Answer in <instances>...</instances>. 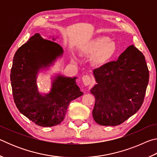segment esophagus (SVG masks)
<instances>
[{
	"mask_svg": "<svg viewBox=\"0 0 157 157\" xmlns=\"http://www.w3.org/2000/svg\"><path fill=\"white\" fill-rule=\"evenodd\" d=\"M82 80L83 84L85 85V86H88V85H90L91 84V78L89 75H84L82 76Z\"/></svg>",
	"mask_w": 157,
	"mask_h": 157,
	"instance_id": "1",
	"label": "esophagus"
}]
</instances>
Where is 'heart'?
Wrapping results in <instances>:
<instances>
[{
  "label": "heart",
  "mask_w": 157,
  "mask_h": 157,
  "mask_svg": "<svg viewBox=\"0 0 157 157\" xmlns=\"http://www.w3.org/2000/svg\"><path fill=\"white\" fill-rule=\"evenodd\" d=\"M116 52V44L105 36H99L85 44L82 48V54L93 55V63L102 66L110 60Z\"/></svg>",
  "instance_id": "b5f03b06"
}]
</instances>
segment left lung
Returning a JSON list of instances; mask_svg holds the SVG:
<instances>
[{"mask_svg":"<svg viewBox=\"0 0 157 157\" xmlns=\"http://www.w3.org/2000/svg\"><path fill=\"white\" fill-rule=\"evenodd\" d=\"M97 84L91 89L95 102L93 117L98 124L116 126L136 113L144 100L149 82L145 57L134 45L116 61L94 70Z\"/></svg>","mask_w":157,"mask_h":157,"instance_id":"obj_1","label":"left lung"}]
</instances>
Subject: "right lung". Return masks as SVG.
Listing matches in <instances>:
<instances>
[{"label":"right lung","mask_w":157,"mask_h":157,"mask_svg":"<svg viewBox=\"0 0 157 157\" xmlns=\"http://www.w3.org/2000/svg\"><path fill=\"white\" fill-rule=\"evenodd\" d=\"M63 52L59 44L46 40L36 33L17 50L13 59L10 80L16 106L23 115L39 126L59 124L64 119L71 101L83 95L76 83V77L60 74L52 78L48 94L39 91L38 73L48 69Z\"/></svg>","instance_id":"1"}]
</instances>
